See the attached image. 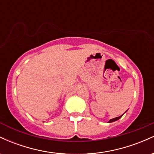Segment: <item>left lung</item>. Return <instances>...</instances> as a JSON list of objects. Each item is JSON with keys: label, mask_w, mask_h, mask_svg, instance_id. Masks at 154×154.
<instances>
[{"label": "left lung", "mask_w": 154, "mask_h": 154, "mask_svg": "<svg viewBox=\"0 0 154 154\" xmlns=\"http://www.w3.org/2000/svg\"><path fill=\"white\" fill-rule=\"evenodd\" d=\"M125 112H126V111H125ZM123 114L122 115H121V116H118V117H116V118H114V119H110L109 121V123H111V122H115V121H116V120H118V119H119L120 118L122 117V116H123Z\"/></svg>", "instance_id": "obj_1"}]
</instances>
